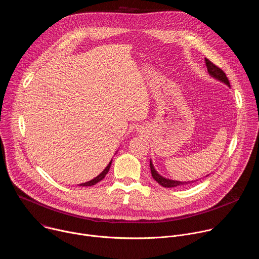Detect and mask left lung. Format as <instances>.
I'll return each mask as SVG.
<instances>
[{
	"label": "left lung",
	"instance_id": "obj_1",
	"mask_svg": "<svg viewBox=\"0 0 259 259\" xmlns=\"http://www.w3.org/2000/svg\"><path fill=\"white\" fill-rule=\"evenodd\" d=\"M205 62H206V66H207V69H208V72L209 75H211L212 77H214L215 79L221 81L226 83L228 86H231L230 85V81L227 77V75L225 73V71L221 69L220 67H218L217 65H215L212 61H210L209 59L205 58ZM150 167H151V172H152V176L153 178L159 183L161 184L162 187L164 188H175V187H178V186H186V184L188 183H191V182H195V181H189V182H181V181H175V180H170V179H166L164 178L163 176H161L154 168V165L152 164V161H151V164H150Z\"/></svg>",
	"mask_w": 259,
	"mask_h": 259
}]
</instances>
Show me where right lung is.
<instances>
[{
  "label": "right lung",
  "mask_w": 259,
  "mask_h": 259,
  "mask_svg": "<svg viewBox=\"0 0 259 259\" xmlns=\"http://www.w3.org/2000/svg\"><path fill=\"white\" fill-rule=\"evenodd\" d=\"M110 165H112V161L109 162V164L106 166V168L97 176V177H95L94 179H92V180H90V181H88V182H85V183H81L80 186H82V187H91V186H94V184H96L97 182H99V181H101L104 177H105V175L107 174V172H108V170H109V167H110Z\"/></svg>",
  "instance_id": "1"
}]
</instances>
